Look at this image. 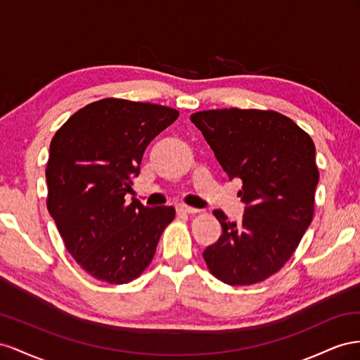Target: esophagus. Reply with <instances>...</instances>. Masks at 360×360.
<instances>
[{
    "label": "esophagus",
    "mask_w": 360,
    "mask_h": 360,
    "mask_svg": "<svg viewBox=\"0 0 360 360\" xmlns=\"http://www.w3.org/2000/svg\"><path fill=\"white\" fill-rule=\"evenodd\" d=\"M176 211H178V214H196V212H199V210L187 207V205H178Z\"/></svg>",
    "instance_id": "esophagus-1"
}]
</instances>
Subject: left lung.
<instances>
[{
    "label": "left lung",
    "mask_w": 360,
    "mask_h": 360,
    "mask_svg": "<svg viewBox=\"0 0 360 360\" xmlns=\"http://www.w3.org/2000/svg\"><path fill=\"white\" fill-rule=\"evenodd\" d=\"M190 120L229 179L243 181L238 196L245 203L240 223L214 211L223 232L203 259L228 285L262 282L291 258L312 221L320 179L314 141L271 110H208Z\"/></svg>",
    "instance_id": "left-lung-1"
}]
</instances>
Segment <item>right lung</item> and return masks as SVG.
Listing matches in <instances>:
<instances>
[{"instance_id": "obj_1", "label": "right lung", "mask_w": 360, "mask_h": 360, "mask_svg": "<svg viewBox=\"0 0 360 360\" xmlns=\"http://www.w3.org/2000/svg\"><path fill=\"white\" fill-rule=\"evenodd\" d=\"M173 108L105 98L72 115L49 145L46 207L68 252L95 279L128 283L145 271L173 207L125 202L143 153L178 119Z\"/></svg>"}]
</instances>
